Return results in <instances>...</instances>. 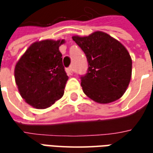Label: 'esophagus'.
<instances>
[{"instance_id": "obj_1", "label": "esophagus", "mask_w": 153, "mask_h": 153, "mask_svg": "<svg viewBox=\"0 0 153 153\" xmlns=\"http://www.w3.org/2000/svg\"><path fill=\"white\" fill-rule=\"evenodd\" d=\"M66 72H67V74H70V75H72V74H73V73H74L73 67H72V66L69 67V68H68V69L66 70Z\"/></svg>"}]
</instances>
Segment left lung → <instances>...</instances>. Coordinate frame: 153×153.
Returning <instances> with one entry per match:
<instances>
[{
  "instance_id": "8db88e82",
  "label": "left lung",
  "mask_w": 153,
  "mask_h": 153,
  "mask_svg": "<svg viewBox=\"0 0 153 153\" xmlns=\"http://www.w3.org/2000/svg\"><path fill=\"white\" fill-rule=\"evenodd\" d=\"M88 62V73L81 77L83 93L101 104L120 99L132 75V59L125 46L102 31L88 36L72 37Z\"/></svg>"
}]
</instances>
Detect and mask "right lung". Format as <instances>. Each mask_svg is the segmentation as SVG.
<instances>
[{"label":"right lung","instance_id":"right-lung-1","mask_svg":"<svg viewBox=\"0 0 153 153\" xmlns=\"http://www.w3.org/2000/svg\"><path fill=\"white\" fill-rule=\"evenodd\" d=\"M65 40L38 41L17 61L15 79L20 96L37 109H46L62 97L69 77L59 47Z\"/></svg>","mask_w":153,"mask_h":153}]
</instances>
